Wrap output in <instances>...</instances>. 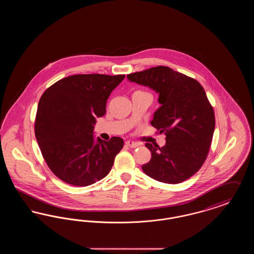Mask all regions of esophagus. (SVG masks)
I'll return each instance as SVG.
<instances>
[{"mask_svg":"<svg viewBox=\"0 0 254 254\" xmlns=\"http://www.w3.org/2000/svg\"><path fill=\"white\" fill-rule=\"evenodd\" d=\"M127 145H128L129 147H131V148H135V147H138L140 144L139 143H136V142H133V141H127Z\"/></svg>","mask_w":254,"mask_h":254,"instance_id":"obj_1","label":"esophagus"}]
</instances>
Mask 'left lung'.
I'll use <instances>...</instances> for the list:
<instances>
[{
  "mask_svg": "<svg viewBox=\"0 0 254 254\" xmlns=\"http://www.w3.org/2000/svg\"><path fill=\"white\" fill-rule=\"evenodd\" d=\"M129 82L147 86L159 94L161 107L151 125L165 132L166 145L146 143L150 161L142 167L150 178L179 184L191 177L205 162L211 144L215 118L203 86L168 66L128 74Z\"/></svg>",
  "mask_w": 254,
  "mask_h": 254,
  "instance_id": "obj_1",
  "label": "left lung"
}]
</instances>
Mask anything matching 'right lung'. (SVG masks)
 Here are the masks:
<instances>
[{"label": "right lung", "mask_w": 254, "mask_h": 254, "mask_svg": "<svg viewBox=\"0 0 254 254\" xmlns=\"http://www.w3.org/2000/svg\"><path fill=\"white\" fill-rule=\"evenodd\" d=\"M125 75L79 74L49 87L37 109L35 136L49 169L62 181L85 187L106 177L124 146L94 136L96 118L106 114L112 90Z\"/></svg>", "instance_id": "1"}]
</instances>
